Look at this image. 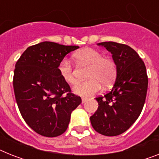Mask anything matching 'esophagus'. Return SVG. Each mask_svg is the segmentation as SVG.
<instances>
[{"mask_svg":"<svg viewBox=\"0 0 159 159\" xmlns=\"http://www.w3.org/2000/svg\"><path fill=\"white\" fill-rule=\"evenodd\" d=\"M89 101V98H82V103H85L86 102Z\"/></svg>","mask_w":159,"mask_h":159,"instance_id":"obj_1","label":"esophagus"}]
</instances>
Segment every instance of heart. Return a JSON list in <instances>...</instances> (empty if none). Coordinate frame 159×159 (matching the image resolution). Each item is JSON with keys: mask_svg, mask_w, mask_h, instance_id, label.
Here are the masks:
<instances>
[{"mask_svg": "<svg viewBox=\"0 0 159 159\" xmlns=\"http://www.w3.org/2000/svg\"><path fill=\"white\" fill-rule=\"evenodd\" d=\"M73 57L79 64L89 65L86 78L84 82L79 83L74 88V93L84 97L92 96L100 91L102 84L108 86L115 80L116 66L112 59L102 57L100 51L93 48H84L77 51ZM57 70L64 82L74 84L77 81L76 75L69 59H62L57 66Z\"/></svg>", "mask_w": 159, "mask_h": 159, "instance_id": "b5f03b06", "label": "heart"}]
</instances>
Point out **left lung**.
I'll use <instances>...</instances> for the list:
<instances>
[{
	"label": "left lung",
	"mask_w": 159,
	"mask_h": 159,
	"mask_svg": "<svg viewBox=\"0 0 159 159\" xmlns=\"http://www.w3.org/2000/svg\"><path fill=\"white\" fill-rule=\"evenodd\" d=\"M111 52L116 65V80L111 92L96 98L98 109L90 117L96 132L107 136L122 134L141 115L148 89L146 68L138 53L116 42L98 43Z\"/></svg>",
	"instance_id": "8db88e82"
}]
</instances>
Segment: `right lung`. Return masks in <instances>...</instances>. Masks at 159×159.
<instances>
[{
    "instance_id": "obj_1",
    "label": "right lung",
    "mask_w": 159,
    "mask_h": 159,
    "mask_svg": "<svg viewBox=\"0 0 159 159\" xmlns=\"http://www.w3.org/2000/svg\"><path fill=\"white\" fill-rule=\"evenodd\" d=\"M79 48L40 42L28 47L16 62L13 85L18 109L27 125L41 136L65 132L71 112L81 103L57 70L66 55Z\"/></svg>"
}]
</instances>
